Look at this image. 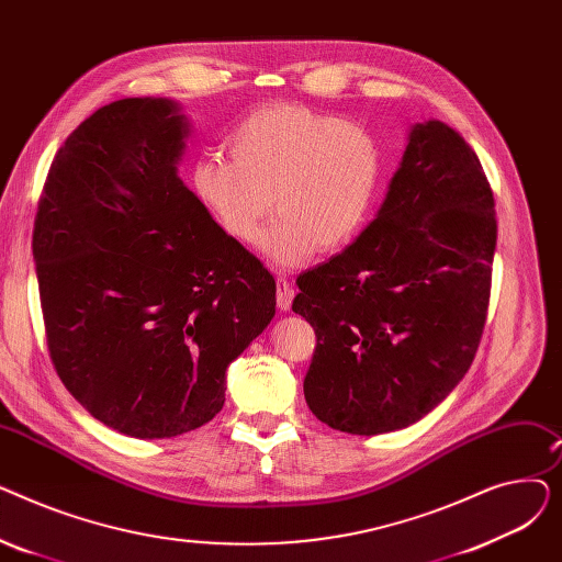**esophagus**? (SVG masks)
<instances>
[{
    "label": "esophagus",
    "instance_id": "obj_1",
    "mask_svg": "<svg viewBox=\"0 0 562 562\" xmlns=\"http://www.w3.org/2000/svg\"><path fill=\"white\" fill-rule=\"evenodd\" d=\"M276 284H278V307L286 312L293 303V286L284 278H278Z\"/></svg>",
    "mask_w": 562,
    "mask_h": 562
}]
</instances>
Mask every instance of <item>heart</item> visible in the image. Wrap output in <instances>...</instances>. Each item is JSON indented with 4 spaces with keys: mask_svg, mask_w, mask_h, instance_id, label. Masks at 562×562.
I'll use <instances>...</instances> for the list:
<instances>
[{
    "mask_svg": "<svg viewBox=\"0 0 562 562\" xmlns=\"http://www.w3.org/2000/svg\"><path fill=\"white\" fill-rule=\"evenodd\" d=\"M227 147L232 159L202 155L191 164V189L241 246L257 244L273 202L263 255L278 269H299L318 248L348 246L375 210L385 153L371 130L341 115L266 104L229 132Z\"/></svg>",
    "mask_w": 562,
    "mask_h": 562,
    "instance_id": "b5f03b06",
    "label": "heart"
}]
</instances>
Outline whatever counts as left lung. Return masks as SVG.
<instances>
[{"label": "left lung", "mask_w": 562, "mask_h": 562, "mask_svg": "<svg viewBox=\"0 0 562 562\" xmlns=\"http://www.w3.org/2000/svg\"><path fill=\"white\" fill-rule=\"evenodd\" d=\"M494 248L476 153L449 125L417 123L378 216L296 282L291 310L316 333L303 382L314 417L380 435L445 401L483 337Z\"/></svg>", "instance_id": "8db88e82"}]
</instances>
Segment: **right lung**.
Masks as SVG:
<instances>
[{"label": "right lung", "instance_id": "1", "mask_svg": "<svg viewBox=\"0 0 562 562\" xmlns=\"http://www.w3.org/2000/svg\"><path fill=\"white\" fill-rule=\"evenodd\" d=\"M175 102L98 109L49 166L34 261L52 364L104 426L164 439L212 422L225 371L276 316V280L177 177Z\"/></svg>", "mask_w": 562, "mask_h": 562}]
</instances>
